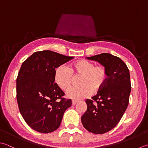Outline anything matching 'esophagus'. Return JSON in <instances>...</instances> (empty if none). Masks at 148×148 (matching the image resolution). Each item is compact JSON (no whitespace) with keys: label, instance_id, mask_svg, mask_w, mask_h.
<instances>
[{"label":"esophagus","instance_id":"esophagus-1","mask_svg":"<svg viewBox=\"0 0 148 148\" xmlns=\"http://www.w3.org/2000/svg\"><path fill=\"white\" fill-rule=\"evenodd\" d=\"M78 103V101H76V100H73L72 101V105H75L76 103Z\"/></svg>","mask_w":148,"mask_h":148}]
</instances>
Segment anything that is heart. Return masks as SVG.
I'll return each mask as SVG.
<instances>
[{
	"instance_id": "b5f03b06",
	"label": "heart",
	"mask_w": 148,
	"mask_h": 148,
	"mask_svg": "<svg viewBox=\"0 0 148 148\" xmlns=\"http://www.w3.org/2000/svg\"><path fill=\"white\" fill-rule=\"evenodd\" d=\"M82 76L78 87L70 90L67 96L75 100L85 98L91 95L92 90L98 91L106 84L108 73L103 65L95 66L93 62L87 60H80L70 67L59 66L54 73L55 82L60 88L67 91L72 86L73 76Z\"/></svg>"
}]
</instances>
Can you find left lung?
<instances>
[{
  "instance_id": "obj_1",
  "label": "left lung",
  "mask_w": 148,
  "mask_h": 148,
  "mask_svg": "<svg viewBox=\"0 0 148 148\" xmlns=\"http://www.w3.org/2000/svg\"><path fill=\"white\" fill-rule=\"evenodd\" d=\"M86 59L104 66L108 79L97 95L86 100L87 108L81 121L87 130L103 134L115 127L127 108L131 92L130 71L119 57L112 54L103 53Z\"/></svg>"
}]
</instances>
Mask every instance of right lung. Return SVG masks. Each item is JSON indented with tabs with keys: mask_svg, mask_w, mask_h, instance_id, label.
<instances>
[{
	"mask_svg": "<svg viewBox=\"0 0 148 148\" xmlns=\"http://www.w3.org/2000/svg\"><path fill=\"white\" fill-rule=\"evenodd\" d=\"M73 57L50 50L36 52L24 61L16 78V99L21 115L30 127L48 134L59 127L71 100L54 83L56 68Z\"/></svg>",
	"mask_w": 148,
	"mask_h": 148,
	"instance_id": "add662e5",
	"label": "right lung"
}]
</instances>
